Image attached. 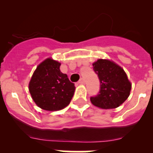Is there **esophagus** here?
<instances>
[{
  "mask_svg": "<svg viewBox=\"0 0 153 153\" xmlns=\"http://www.w3.org/2000/svg\"><path fill=\"white\" fill-rule=\"evenodd\" d=\"M78 83H79V84H83V83H85V80H84V79H83V78H81V79H79V81H78Z\"/></svg>",
  "mask_w": 153,
  "mask_h": 153,
  "instance_id": "esophagus-1",
  "label": "esophagus"
}]
</instances>
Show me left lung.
I'll return each mask as SVG.
<instances>
[{"mask_svg": "<svg viewBox=\"0 0 153 153\" xmlns=\"http://www.w3.org/2000/svg\"><path fill=\"white\" fill-rule=\"evenodd\" d=\"M93 66L100 82V88L97 96L90 97L91 102L105 109L120 106L129 97L131 90V83L123 69L110 60L102 59Z\"/></svg>", "mask_w": 153, "mask_h": 153, "instance_id": "1", "label": "left lung"}]
</instances>
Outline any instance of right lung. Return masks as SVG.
<instances>
[{"instance_id":"add662e5","label":"right lung","mask_w":153,"mask_h":153,"mask_svg":"<svg viewBox=\"0 0 153 153\" xmlns=\"http://www.w3.org/2000/svg\"><path fill=\"white\" fill-rule=\"evenodd\" d=\"M60 63L52 59L42 62L33 73L29 91L35 103L48 111H56L69 105L75 91L74 83L60 70Z\"/></svg>"}]
</instances>
